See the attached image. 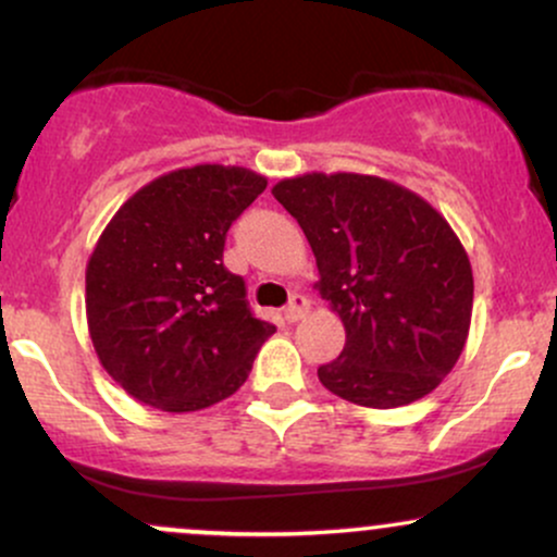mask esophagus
I'll list each match as a JSON object with an SVG mask.
<instances>
[{"instance_id": "esophagus-1", "label": "esophagus", "mask_w": 557, "mask_h": 557, "mask_svg": "<svg viewBox=\"0 0 557 557\" xmlns=\"http://www.w3.org/2000/svg\"><path fill=\"white\" fill-rule=\"evenodd\" d=\"M306 311H309V300L296 293V296L290 298V304H287L283 309V317H285L287 324H293V322H298V319H304Z\"/></svg>"}]
</instances>
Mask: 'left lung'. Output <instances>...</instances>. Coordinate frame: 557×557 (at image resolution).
<instances>
[{
  "label": "left lung",
  "mask_w": 557,
  "mask_h": 557,
  "mask_svg": "<svg viewBox=\"0 0 557 557\" xmlns=\"http://www.w3.org/2000/svg\"><path fill=\"white\" fill-rule=\"evenodd\" d=\"M272 194L304 230L319 293L345 327L319 382L367 408L430 395L456 367L474 306L469 257L445 216L403 185L354 172L287 177Z\"/></svg>",
  "instance_id": "obj_1"
}]
</instances>
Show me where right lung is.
<instances>
[{"mask_svg": "<svg viewBox=\"0 0 557 557\" xmlns=\"http://www.w3.org/2000/svg\"><path fill=\"white\" fill-rule=\"evenodd\" d=\"M267 188L246 168L196 164L133 194L86 267L88 332L127 395L170 413L230 398L274 324L222 264L227 230Z\"/></svg>", "mask_w": 557, "mask_h": 557, "instance_id": "1", "label": "right lung"}]
</instances>
